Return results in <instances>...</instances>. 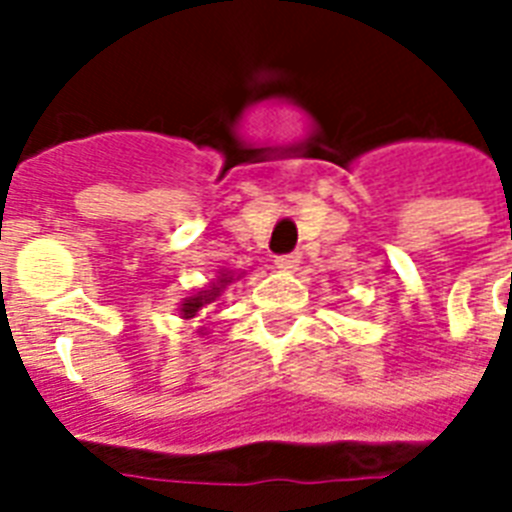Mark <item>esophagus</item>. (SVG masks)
<instances>
[{
  "instance_id": "1",
  "label": "esophagus",
  "mask_w": 512,
  "mask_h": 512,
  "mask_svg": "<svg viewBox=\"0 0 512 512\" xmlns=\"http://www.w3.org/2000/svg\"><path fill=\"white\" fill-rule=\"evenodd\" d=\"M276 265H279V271H297V265H300V255H297V252H292V255L276 257Z\"/></svg>"
}]
</instances>
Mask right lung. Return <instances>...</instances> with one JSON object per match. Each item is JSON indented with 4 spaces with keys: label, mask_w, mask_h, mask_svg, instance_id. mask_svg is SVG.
<instances>
[{
    "label": "right lung",
    "mask_w": 512,
    "mask_h": 512,
    "mask_svg": "<svg viewBox=\"0 0 512 512\" xmlns=\"http://www.w3.org/2000/svg\"><path fill=\"white\" fill-rule=\"evenodd\" d=\"M244 271H217V279H212L207 287L196 289L191 297H183L180 303V319H193L196 313H207V308L215 303L217 297L223 295L225 287H231L233 281H239ZM199 335H207V327L199 329Z\"/></svg>",
    "instance_id": "right-lung-1"
}]
</instances>
